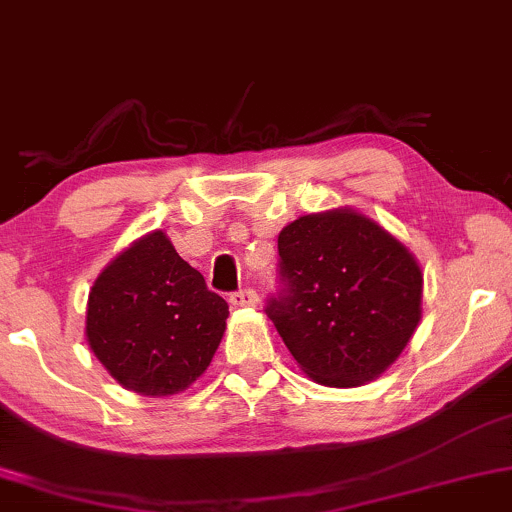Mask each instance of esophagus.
Segmentation results:
<instances>
[{"mask_svg":"<svg viewBox=\"0 0 512 512\" xmlns=\"http://www.w3.org/2000/svg\"><path fill=\"white\" fill-rule=\"evenodd\" d=\"M231 305L236 307H255L257 305V291H252V288H240V291L231 293Z\"/></svg>","mask_w":512,"mask_h":512,"instance_id":"esophagus-1","label":"esophagus"}]
</instances>
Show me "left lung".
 Returning <instances> with one entry per match:
<instances>
[{
  "label": "left lung",
  "instance_id": "left-lung-1",
  "mask_svg": "<svg viewBox=\"0 0 512 512\" xmlns=\"http://www.w3.org/2000/svg\"><path fill=\"white\" fill-rule=\"evenodd\" d=\"M420 303L415 257L362 214H307L279 233V288L264 312L319 384L377 379L415 334Z\"/></svg>",
  "mask_w": 512,
  "mask_h": 512
}]
</instances>
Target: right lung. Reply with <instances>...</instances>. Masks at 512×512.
I'll return each mask as SVG.
<instances>
[{"label": "right lung", "instance_id": "add662e5", "mask_svg": "<svg viewBox=\"0 0 512 512\" xmlns=\"http://www.w3.org/2000/svg\"><path fill=\"white\" fill-rule=\"evenodd\" d=\"M226 317L229 303L155 231L97 276L85 334L119 384L143 396H171L212 362Z\"/></svg>", "mask_w": 512, "mask_h": 512}]
</instances>
